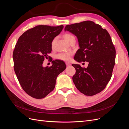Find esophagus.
<instances>
[{
	"label": "esophagus",
	"mask_w": 129,
	"mask_h": 129,
	"mask_svg": "<svg viewBox=\"0 0 129 129\" xmlns=\"http://www.w3.org/2000/svg\"><path fill=\"white\" fill-rule=\"evenodd\" d=\"M66 66H70L71 65V63H69V62H66Z\"/></svg>",
	"instance_id": "34e87169"
}]
</instances>
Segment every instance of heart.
Here are the masks:
<instances>
[{"label": "heart", "instance_id": "1", "mask_svg": "<svg viewBox=\"0 0 129 129\" xmlns=\"http://www.w3.org/2000/svg\"><path fill=\"white\" fill-rule=\"evenodd\" d=\"M63 38L66 41H67L68 43L71 41L72 39L75 38V37L73 36L72 34L69 33H66L63 35ZM54 44V40H53L52 42V46H53ZM72 52H63L58 54L56 56V58L57 60L67 61L69 60L70 58H71V56L72 55Z\"/></svg>", "mask_w": 129, "mask_h": 129}]
</instances>
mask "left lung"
I'll return each instance as SVG.
<instances>
[{
	"label": "left lung",
	"mask_w": 129,
	"mask_h": 129,
	"mask_svg": "<svg viewBox=\"0 0 129 129\" xmlns=\"http://www.w3.org/2000/svg\"><path fill=\"white\" fill-rule=\"evenodd\" d=\"M64 30L75 35L79 42L74 60L89 62L86 68L72 64L76 69L73 81L76 88L87 96L102 91L111 79L115 64L116 50L110 34L91 21L67 25Z\"/></svg>",
	"instance_id": "1"
}]
</instances>
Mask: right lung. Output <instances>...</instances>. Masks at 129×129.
Masks as SVG:
<instances>
[{
	"label": "right lung",
	"instance_id": "1",
	"mask_svg": "<svg viewBox=\"0 0 129 129\" xmlns=\"http://www.w3.org/2000/svg\"><path fill=\"white\" fill-rule=\"evenodd\" d=\"M63 25H39L19 37L13 53L14 69L23 90L33 98L41 99L52 91L57 76L64 71V62L55 60L51 67H44L45 58H50L52 42Z\"/></svg>",
	"mask_w": 129,
	"mask_h": 129
}]
</instances>
